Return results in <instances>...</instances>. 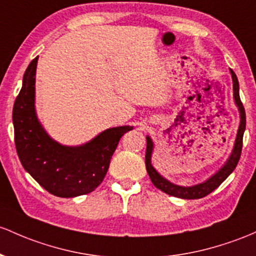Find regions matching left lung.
I'll use <instances>...</instances> for the list:
<instances>
[{"label":"left lung","mask_w":256,"mask_h":256,"mask_svg":"<svg viewBox=\"0 0 256 256\" xmlns=\"http://www.w3.org/2000/svg\"><path fill=\"white\" fill-rule=\"evenodd\" d=\"M232 76V84H233V100H234L236 106L238 108V113H240V126H238L237 136H236L234 144H233V150L227 158L226 162L220 168L214 175L210 176L204 182L200 184H193V186H178V184H172L169 180H166L164 176L154 169L152 165V154H153L154 150V143L152 141L150 136H147V150H146V169H147L148 175H150V181L156 188L160 190L165 192L166 194L178 196V198L182 199H199L203 198L215 190L216 188L220 186L221 184L228 178L233 172V170L237 166L238 162H240V153H242V146H243V134L246 131V110L244 106L240 102V84H238V78L236 74L233 72L232 69H230Z\"/></svg>","instance_id":"obj_1"}]
</instances>
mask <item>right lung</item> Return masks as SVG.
I'll list each match as a JSON object with an SVG mask.
<instances>
[{"label": "right lung", "instance_id": "obj_1", "mask_svg": "<svg viewBox=\"0 0 256 256\" xmlns=\"http://www.w3.org/2000/svg\"><path fill=\"white\" fill-rule=\"evenodd\" d=\"M38 60H32L13 106L14 142L26 172L50 194L74 198L87 194L102 184L120 138L134 126H116L80 146L53 140L38 120L35 108Z\"/></svg>", "mask_w": 256, "mask_h": 256}]
</instances>
